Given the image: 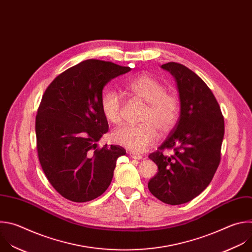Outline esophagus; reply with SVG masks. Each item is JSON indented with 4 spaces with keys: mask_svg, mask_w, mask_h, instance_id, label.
Returning a JSON list of instances; mask_svg holds the SVG:
<instances>
[{
    "mask_svg": "<svg viewBox=\"0 0 252 252\" xmlns=\"http://www.w3.org/2000/svg\"><path fill=\"white\" fill-rule=\"evenodd\" d=\"M129 155H130V157L133 158V159H137V160L142 159V155L137 154V153H134V152H129Z\"/></svg>",
    "mask_w": 252,
    "mask_h": 252,
    "instance_id": "obj_1",
    "label": "esophagus"
}]
</instances>
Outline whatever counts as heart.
I'll list each match as a JSON object with an SVG mask.
<instances>
[{
    "label": "heart",
    "instance_id": "b5f03b06",
    "mask_svg": "<svg viewBox=\"0 0 252 252\" xmlns=\"http://www.w3.org/2000/svg\"><path fill=\"white\" fill-rule=\"evenodd\" d=\"M126 89L147 103L139 125H123L111 134V140L133 152H141L158 138L161 132H169L177 123L181 105L179 98L166 91V86L152 75L142 73L129 79ZM102 113L107 121L119 124L122 120V99L118 92L109 90L100 100Z\"/></svg>",
    "mask_w": 252,
    "mask_h": 252
}]
</instances>
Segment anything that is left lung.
Instances as JSON below:
<instances>
[{"instance_id": "8db88e82", "label": "left lung", "mask_w": 252, "mask_h": 252, "mask_svg": "<svg viewBox=\"0 0 252 252\" xmlns=\"http://www.w3.org/2000/svg\"><path fill=\"white\" fill-rule=\"evenodd\" d=\"M162 68L176 78L181 114L167 140L149 155L158 173L148 189L161 202L176 206L189 202L212 182L220 162L224 120L214 93L197 74L173 62ZM166 149L174 154L165 156Z\"/></svg>"}]
</instances>
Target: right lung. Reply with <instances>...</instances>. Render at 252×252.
<instances>
[{"instance_id":"obj_1","label":"right lung","mask_w":252,"mask_h":252,"mask_svg":"<svg viewBox=\"0 0 252 252\" xmlns=\"http://www.w3.org/2000/svg\"><path fill=\"white\" fill-rule=\"evenodd\" d=\"M130 70L87 60L58 75L42 95L35 117L38 160L50 185L71 202L101 195L112 181L117 159L126 154L121 146L99 148L97 142L108 132L100 106L102 89Z\"/></svg>"}]
</instances>
